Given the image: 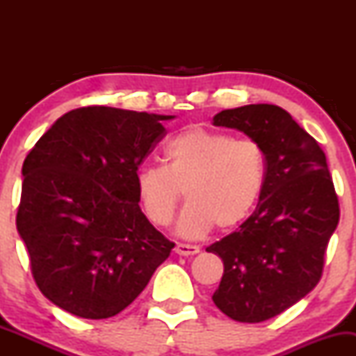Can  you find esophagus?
<instances>
[{
    "instance_id": "1",
    "label": "esophagus",
    "mask_w": 356,
    "mask_h": 356,
    "mask_svg": "<svg viewBox=\"0 0 356 356\" xmlns=\"http://www.w3.org/2000/svg\"><path fill=\"white\" fill-rule=\"evenodd\" d=\"M175 252H177L179 256H194L197 254L201 249H199V246H192V244H182V243H177L175 244Z\"/></svg>"
}]
</instances>
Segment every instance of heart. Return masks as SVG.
<instances>
[{"label":"heart","instance_id":"heart-1","mask_svg":"<svg viewBox=\"0 0 356 356\" xmlns=\"http://www.w3.org/2000/svg\"><path fill=\"white\" fill-rule=\"evenodd\" d=\"M266 182V155L251 138L206 127H191L172 137L164 165L137 172V197L145 218L157 227L172 222L181 195L189 202L179 234L201 238L212 229L229 231L248 219Z\"/></svg>","mask_w":356,"mask_h":356}]
</instances>
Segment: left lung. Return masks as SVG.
Masks as SVG:
<instances>
[{
	"label": "left lung",
	"instance_id": "obj_1",
	"mask_svg": "<svg viewBox=\"0 0 356 356\" xmlns=\"http://www.w3.org/2000/svg\"><path fill=\"white\" fill-rule=\"evenodd\" d=\"M216 127L244 132L263 147L266 182L238 231L206 248L224 263L212 301L231 320L266 321L318 284L340 206L326 155L277 105L222 110Z\"/></svg>",
	"mask_w": 356,
	"mask_h": 356
}]
</instances>
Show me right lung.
I'll list each match as a JSON object with an SVG mask.
<instances>
[{
	"label": "right lung",
	"mask_w": 356,
	"mask_h": 356,
	"mask_svg": "<svg viewBox=\"0 0 356 356\" xmlns=\"http://www.w3.org/2000/svg\"><path fill=\"white\" fill-rule=\"evenodd\" d=\"M155 115L83 107L60 117L23 162L16 229L35 283L75 316H115L175 246L138 206L137 170L165 136Z\"/></svg>",
	"instance_id": "obj_1"
}]
</instances>
